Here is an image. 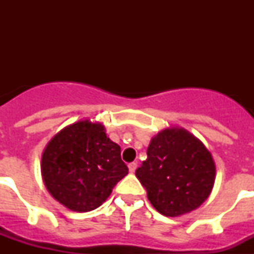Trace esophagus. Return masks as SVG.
<instances>
[{
  "instance_id": "esophagus-1",
  "label": "esophagus",
  "mask_w": 254,
  "mask_h": 254,
  "mask_svg": "<svg viewBox=\"0 0 254 254\" xmlns=\"http://www.w3.org/2000/svg\"><path fill=\"white\" fill-rule=\"evenodd\" d=\"M128 169H129V173H134L136 172V169H137V163H129L128 164Z\"/></svg>"
}]
</instances>
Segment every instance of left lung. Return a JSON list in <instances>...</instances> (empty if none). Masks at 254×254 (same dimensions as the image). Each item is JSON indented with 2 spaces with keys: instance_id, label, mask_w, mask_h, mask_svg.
Here are the masks:
<instances>
[{
  "instance_id": "obj_1",
  "label": "left lung",
  "mask_w": 254,
  "mask_h": 254,
  "mask_svg": "<svg viewBox=\"0 0 254 254\" xmlns=\"http://www.w3.org/2000/svg\"><path fill=\"white\" fill-rule=\"evenodd\" d=\"M215 173L214 159L205 145L187 129L172 127L152 137L136 177L151 205L164 216L174 217L205 202Z\"/></svg>"
}]
</instances>
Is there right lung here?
<instances>
[{
  "instance_id": "right-lung-1",
  "label": "right lung",
  "mask_w": 254,
  "mask_h": 254,
  "mask_svg": "<svg viewBox=\"0 0 254 254\" xmlns=\"http://www.w3.org/2000/svg\"><path fill=\"white\" fill-rule=\"evenodd\" d=\"M42 177L52 197L77 212L95 210L128 174L121 147L104 126L89 120L64 127L42 155Z\"/></svg>"
}]
</instances>
